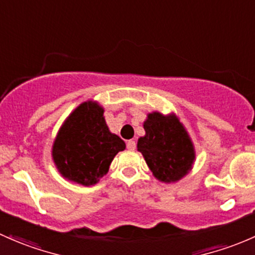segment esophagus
I'll return each mask as SVG.
<instances>
[{
	"instance_id": "1",
	"label": "esophagus",
	"mask_w": 255,
	"mask_h": 255,
	"mask_svg": "<svg viewBox=\"0 0 255 255\" xmlns=\"http://www.w3.org/2000/svg\"><path fill=\"white\" fill-rule=\"evenodd\" d=\"M127 147H128V149H135L136 148V141L128 140L127 142Z\"/></svg>"
}]
</instances>
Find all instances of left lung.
<instances>
[{
	"label": "left lung",
	"instance_id": "1",
	"mask_svg": "<svg viewBox=\"0 0 255 255\" xmlns=\"http://www.w3.org/2000/svg\"><path fill=\"white\" fill-rule=\"evenodd\" d=\"M146 135L137 141V149L154 177L162 182H177L193 164L195 153L188 133L175 117L148 114L143 124Z\"/></svg>",
	"mask_w": 255,
	"mask_h": 255
}]
</instances>
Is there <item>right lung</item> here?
Here are the masks:
<instances>
[{
    "label": "right lung",
    "instance_id": "1",
    "mask_svg": "<svg viewBox=\"0 0 255 255\" xmlns=\"http://www.w3.org/2000/svg\"><path fill=\"white\" fill-rule=\"evenodd\" d=\"M123 149L125 142L109 131L103 109L85 102L62 125L52 147V157L65 178L93 185L108 173L113 158Z\"/></svg>",
    "mask_w": 255,
    "mask_h": 255
}]
</instances>
